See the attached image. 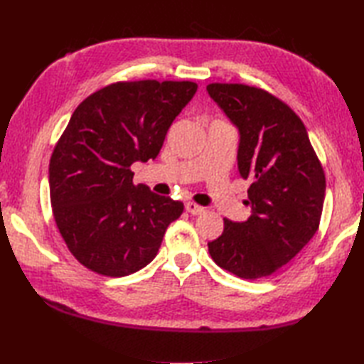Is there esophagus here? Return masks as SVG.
I'll list each match as a JSON object with an SVG mask.
<instances>
[{
  "label": "esophagus",
  "instance_id": "1",
  "mask_svg": "<svg viewBox=\"0 0 364 364\" xmlns=\"http://www.w3.org/2000/svg\"><path fill=\"white\" fill-rule=\"evenodd\" d=\"M184 206H186V211H188V213L194 214V215H198V214H202V213L205 211L203 206H200V205H197V203H194V202H188Z\"/></svg>",
  "mask_w": 364,
  "mask_h": 364
}]
</instances>
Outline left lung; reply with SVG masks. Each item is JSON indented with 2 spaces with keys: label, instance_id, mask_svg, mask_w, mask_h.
Masks as SVG:
<instances>
[{
  "label": "left lung",
  "instance_id": "obj_1",
  "mask_svg": "<svg viewBox=\"0 0 364 364\" xmlns=\"http://www.w3.org/2000/svg\"><path fill=\"white\" fill-rule=\"evenodd\" d=\"M206 90L237 128V170L252 181L245 200L250 218L223 219V233L208 250L215 264L239 278L272 275L319 228L323 168L304 122L282 100L245 84L213 82Z\"/></svg>",
  "mask_w": 364,
  "mask_h": 364
}]
</instances>
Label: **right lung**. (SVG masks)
Returning a JSON list of instances; mask_svg holds the SVG:
<instances>
[{
	"label": "right lung",
	"mask_w": 364,
	"mask_h": 364,
	"mask_svg": "<svg viewBox=\"0 0 364 364\" xmlns=\"http://www.w3.org/2000/svg\"><path fill=\"white\" fill-rule=\"evenodd\" d=\"M196 92L191 81H122L72 114L50 159V198L59 233L82 266L125 277L156 257L184 205L134 184L129 167L158 156Z\"/></svg>",
	"instance_id": "right-lung-1"
}]
</instances>
